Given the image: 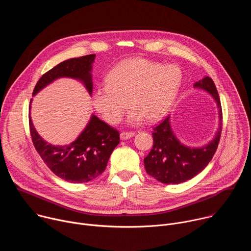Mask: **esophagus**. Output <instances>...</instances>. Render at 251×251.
Wrapping results in <instances>:
<instances>
[{
	"label": "esophagus",
	"instance_id": "1",
	"mask_svg": "<svg viewBox=\"0 0 251 251\" xmlns=\"http://www.w3.org/2000/svg\"><path fill=\"white\" fill-rule=\"evenodd\" d=\"M134 135H135L134 132H121L120 139L121 140H128V139L132 138Z\"/></svg>",
	"mask_w": 251,
	"mask_h": 251
}]
</instances>
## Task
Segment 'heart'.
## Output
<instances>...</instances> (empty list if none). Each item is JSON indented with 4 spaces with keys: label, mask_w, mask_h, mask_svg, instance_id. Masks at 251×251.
<instances>
[{
    "label": "heart",
    "mask_w": 251,
    "mask_h": 251,
    "mask_svg": "<svg viewBox=\"0 0 251 251\" xmlns=\"http://www.w3.org/2000/svg\"><path fill=\"white\" fill-rule=\"evenodd\" d=\"M182 70L176 64L163 65L145 58H130L119 62L106 75V84L92 93L95 110L111 124L118 123L129 105V125L146 118L162 119L171 109L182 84Z\"/></svg>",
    "instance_id": "1"
}]
</instances>
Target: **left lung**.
<instances>
[{
    "label": "left lung",
    "mask_w": 251,
    "mask_h": 251,
    "mask_svg": "<svg viewBox=\"0 0 251 251\" xmlns=\"http://www.w3.org/2000/svg\"><path fill=\"white\" fill-rule=\"evenodd\" d=\"M194 88L205 91L216 102L219 113V128L207 144L201 147H191L184 144L176 136L171 125L170 116L155 127L152 133L153 148L144 159V166L151 176L163 184L176 185L191 180L207 166L219 145L223 113L216 85L210 77L204 76L195 82Z\"/></svg>",
    "instance_id": "left-lung-1"
}]
</instances>
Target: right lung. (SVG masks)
Returning a JSON list of instances; mask_svg holds the SVG:
<instances>
[{
    "label": "right lung",
    "mask_w": 251,
    "mask_h": 251,
    "mask_svg": "<svg viewBox=\"0 0 251 251\" xmlns=\"http://www.w3.org/2000/svg\"><path fill=\"white\" fill-rule=\"evenodd\" d=\"M95 54L64 60L45 74L35 85L32 96L59 78H73L81 82L92 95V64ZM29 104V131L35 150L54 175L69 183H86L100 176L119 144V132L94 114L77 138L67 145H52L35 130Z\"/></svg>",
    "instance_id": "obj_1"
}]
</instances>
